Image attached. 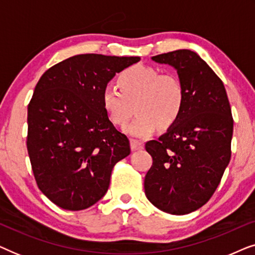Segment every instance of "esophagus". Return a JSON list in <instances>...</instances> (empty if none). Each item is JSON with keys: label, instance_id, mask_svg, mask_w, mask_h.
<instances>
[{"label": "esophagus", "instance_id": "esophagus-1", "mask_svg": "<svg viewBox=\"0 0 255 255\" xmlns=\"http://www.w3.org/2000/svg\"><path fill=\"white\" fill-rule=\"evenodd\" d=\"M131 148L132 151H139V149L144 148V144L141 141L135 140V139H132L131 140Z\"/></svg>", "mask_w": 255, "mask_h": 255}]
</instances>
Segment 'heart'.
I'll return each instance as SVG.
<instances>
[{"label":"heart","mask_w":255,"mask_h":255,"mask_svg":"<svg viewBox=\"0 0 255 255\" xmlns=\"http://www.w3.org/2000/svg\"><path fill=\"white\" fill-rule=\"evenodd\" d=\"M118 87L107 85L102 92V107L111 123L124 127L133 113L138 116L125 128L137 138L151 135L159 125L168 128L182 114L186 92L181 80L159 69L135 65L117 78Z\"/></svg>","instance_id":"1"}]
</instances>
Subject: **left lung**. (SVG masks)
I'll use <instances>...</instances> for the list:
<instances>
[{"mask_svg": "<svg viewBox=\"0 0 255 255\" xmlns=\"http://www.w3.org/2000/svg\"><path fill=\"white\" fill-rule=\"evenodd\" d=\"M152 60L176 69L186 100L179 120L145 144L153 159L145 194L167 214H190L210 200L231 159V107L222 80L195 52L177 50Z\"/></svg>", "mask_w": 255, "mask_h": 255, "instance_id": "1", "label": "left lung"}]
</instances>
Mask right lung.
Returning <instances> with one entry per match:
<instances>
[{
    "label": "right lung",
    "mask_w": 255,
    "mask_h": 255,
    "mask_svg": "<svg viewBox=\"0 0 255 255\" xmlns=\"http://www.w3.org/2000/svg\"><path fill=\"white\" fill-rule=\"evenodd\" d=\"M139 57L79 54L41 75L27 107L26 147L37 186L65 210L92 207L106 195L114 166L130 141L102 107L108 82Z\"/></svg>",
    "instance_id": "obj_1"
}]
</instances>
